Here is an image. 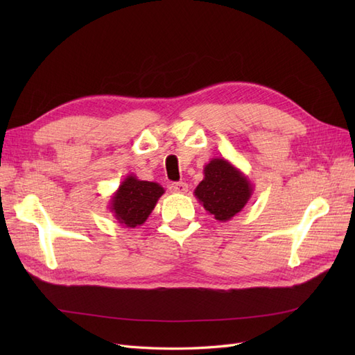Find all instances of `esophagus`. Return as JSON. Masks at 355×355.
<instances>
[{
  "label": "esophagus",
  "instance_id": "34e87169",
  "mask_svg": "<svg viewBox=\"0 0 355 355\" xmlns=\"http://www.w3.org/2000/svg\"><path fill=\"white\" fill-rule=\"evenodd\" d=\"M168 188L171 192H178V194H185V192H188V184H185V182H173Z\"/></svg>",
  "mask_w": 355,
  "mask_h": 355
}]
</instances>
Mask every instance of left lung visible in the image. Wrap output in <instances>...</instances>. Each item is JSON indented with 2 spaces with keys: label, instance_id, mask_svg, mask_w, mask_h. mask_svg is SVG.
<instances>
[{
  "label": "left lung",
  "instance_id": "left-lung-1",
  "mask_svg": "<svg viewBox=\"0 0 355 355\" xmlns=\"http://www.w3.org/2000/svg\"><path fill=\"white\" fill-rule=\"evenodd\" d=\"M252 194L249 178L225 158H211L204 166V179L194 191L202 207L219 222H228L240 213Z\"/></svg>",
  "mask_w": 355,
  "mask_h": 355
}]
</instances>
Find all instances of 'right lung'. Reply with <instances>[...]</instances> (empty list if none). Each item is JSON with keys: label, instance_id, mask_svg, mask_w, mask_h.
<instances>
[{"label": "right lung", "instance_id": "right-lung-1", "mask_svg": "<svg viewBox=\"0 0 355 355\" xmlns=\"http://www.w3.org/2000/svg\"><path fill=\"white\" fill-rule=\"evenodd\" d=\"M164 188L157 182L141 180L133 173L125 176L110 200V211L121 227L137 228L153 213Z\"/></svg>", "mask_w": 355, "mask_h": 355}]
</instances>
